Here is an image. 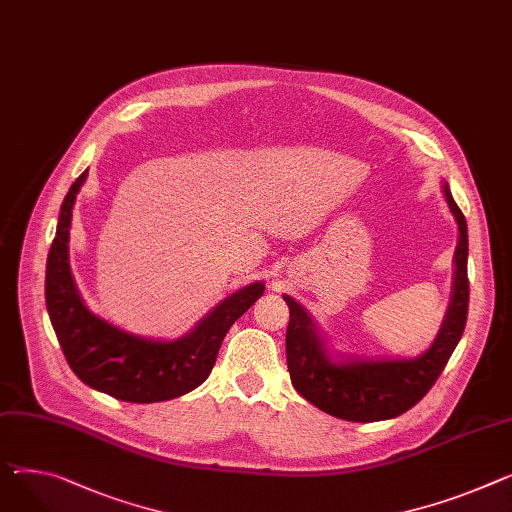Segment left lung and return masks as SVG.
<instances>
[{"label": "left lung", "mask_w": 512, "mask_h": 512, "mask_svg": "<svg viewBox=\"0 0 512 512\" xmlns=\"http://www.w3.org/2000/svg\"><path fill=\"white\" fill-rule=\"evenodd\" d=\"M445 197L459 226L453 298L445 323L424 356L414 360H352L335 364L321 344L313 319L294 298L284 296L290 309L286 358L292 385L306 401L329 416L350 422H379L401 416L432 389L455 352L469 309L467 222L447 185Z\"/></svg>", "instance_id": "left-lung-1"}]
</instances>
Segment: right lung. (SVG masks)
<instances>
[{
    "label": "right lung",
    "instance_id": "right-lung-1",
    "mask_svg": "<svg viewBox=\"0 0 512 512\" xmlns=\"http://www.w3.org/2000/svg\"><path fill=\"white\" fill-rule=\"evenodd\" d=\"M88 170L67 191L57 232L47 257L45 298L51 325L63 356L88 387L121 401L156 403L181 397L210 377L224 335L263 294L261 282L222 300L199 325L177 342H152L129 335L94 317L74 284L67 243H70L72 208Z\"/></svg>",
    "mask_w": 512,
    "mask_h": 512
}]
</instances>
